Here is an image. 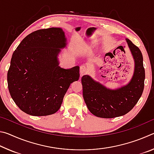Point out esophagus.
<instances>
[{"label":"esophagus","instance_id":"34e87169","mask_svg":"<svg viewBox=\"0 0 154 154\" xmlns=\"http://www.w3.org/2000/svg\"><path fill=\"white\" fill-rule=\"evenodd\" d=\"M88 72V68L85 66V65H82L80 66V74L81 75H83L86 73Z\"/></svg>","mask_w":154,"mask_h":154}]
</instances>
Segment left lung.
I'll return each instance as SVG.
<instances>
[{
  "label": "left lung",
  "mask_w": 154,
  "mask_h": 154,
  "mask_svg": "<svg viewBox=\"0 0 154 154\" xmlns=\"http://www.w3.org/2000/svg\"><path fill=\"white\" fill-rule=\"evenodd\" d=\"M126 41L134 62V73L127 84L111 89L88 75L82 78L85 103L91 113L98 118H113L128 113L143 94L145 75L142 53L128 38Z\"/></svg>",
  "instance_id": "left-lung-1"
}]
</instances>
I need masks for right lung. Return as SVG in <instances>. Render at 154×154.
<instances>
[{"mask_svg": "<svg viewBox=\"0 0 154 154\" xmlns=\"http://www.w3.org/2000/svg\"><path fill=\"white\" fill-rule=\"evenodd\" d=\"M67 41L61 28L35 31L26 36L13 54L7 72L11 98L24 113L45 116L59 110L73 82L79 80V66L65 69L58 56Z\"/></svg>", "mask_w": 154, "mask_h": 154, "instance_id": "right-lung-1", "label": "right lung"}]
</instances>
